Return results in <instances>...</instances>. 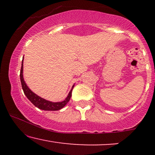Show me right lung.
<instances>
[{"mask_svg":"<svg viewBox=\"0 0 155 155\" xmlns=\"http://www.w3.org/2000/svg\"><path fill=\"white\" fill-rule=\"evenodd\" d=\"M20 81L21 84H22L23 92H24L26 97H28V100L31 101L35 107L40 108L41 110H44V111H58V110L63 108L68 104V102L70 101L72 95L73 88L74 87V84L66 98L63 101H61V102H51V101H47L46 99L42 98L40 96L37 95L34 92H32V90H31V89L28 87V85L26 84L24 78H23V60L22 62V67H21L20 71Z\"/></svg>","mask_w":155,"mask_h":155,"instance_id":"add662e5","label":"right lung"}]
</instances>
